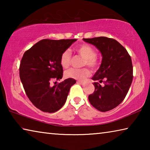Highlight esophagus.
Instances as JSON below:
<instances>
[{
	"label": "esophagus",
	"instance_id": "obj_1",
	"mask_svg": "<svg viewBox=\"0 0 150 150\" xmlns=\"http://www.w3.org/2000/svg\"><path fill=\"white\" fill-rule=\"evenodd\" d=\"M78 84L81 85H85V82H83V81H77V82Z\"/></svg>",
	"mask_w": 150,
	"mask_h": 150
}]
</instances>
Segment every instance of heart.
I'll return each mask as SVG.
<instances>
[{"label": "heart", "instance_id": "1", "mask_svg": "<svg viewBox=\"0 0 150 150\" xmlns=\"http://www.w3.org/2000/svg\"><path fill=\"white\" fill-rule=\"evenodd\" d=\"M76 52L78 53L81 57L84 58V65H87L92 68L93 69H96L98 67V63L96 58V52L91 45L88 44H82L79 45L75 48ZM71 62V54L69 51H65L63 53L60 57V64L62 67L66 69L69 67ZM91 74L90 70L87 68L77 69H70L66 71L65 73V77L73 79L76 80H83L86 77H88Z\"/></svg>", "mask_w": 150, "mask_h": 150}]
</instances>
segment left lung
<instances>
[{"label": "left lung", "mask_w": 150, "mask_h": 150, "mask_svg": "<svg viewBox=\"0 0 150 150\" xmlns=\"http://www.w3.org/2000/svg\"><path fill=\"white\" fill-rule=\"evenodd\" d=\"M101 53L99 69L92 77L95 91L88 96L91 105L98 110L106 112L115 108L126 97L132 82V59L127 50L116 40L106 37L83 38ZM105 85L101 86L102 81Z\"/></svg>", "instance_id": "obj_1"}]
</instances>
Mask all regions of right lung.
Segmentation results:
<instances>
[{
	"instance_id": "add662e5",
	"label": "right lung",
	"mask_w": 150,
	"mask_h": 150,
	"mask_svg": "<svg viewBox=\"0 0 150 150\" xmlns=\"http://www.w3.org/2000/svg\"><path fill=\"white\" fill-rule=\"evenodd\" d=\"M76 41L42 40L24 54L20 65V80L30 100L40 110L55 112L65 103L76 81L69 78L53 87L50 83L62 79L61 55Z\"/></svg>"
}]
</instances>
